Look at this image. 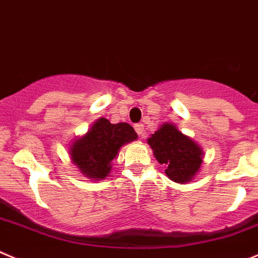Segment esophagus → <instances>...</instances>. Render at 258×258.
Here are the masks:
<instances>
[{"label":"esophagus","mask_w":258,"mask_h":258,"mask_svg":"<svg viewBox=\"0 0 258 258\" xmlns=\"http://www.w3.org/2000/svg\"><path fill=\"white\" fill-rule=\"evenodd\" d=\"M134 129H136V132L138 133V136H143L144 134V125L143 124H137L136 126H134Z\"/></svg>","instance_id":"esophagus-1"}]
</instances>
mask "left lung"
<instances>
[{"mask_svg":"<svg viewBox=\"0 0 258 258\" xmlns=\"http://www.w3.org/2000/svg\"><path fill=\"white\" fill-rule=\"evenodd\" d=\"M148 144L159 163L167 166L164 173L177 183H187L200 172L204 161L201 147L172 122H164L148 139Z\"/></svg>","mask_w":258,"mask_h":258,"instance_id":"obj_1","label":"left lung"}]
</instances>
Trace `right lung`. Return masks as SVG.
<instances>
[{
    "instance_id": "add662e5",
    "label": "right lung",
    "mask_w": 258,
    "mask_h": 258,
    "mask_svg": "<svg viewBox=\"0 0 258 258\" xmlns=\"http://www.w3.org/2000/svg\"><path fill=\"white\" fill-rule=\"evenodd\" d=\"M138 136L127 122L111 124L105 117L92 122L87 133L70 146L71 161L85 177L100 181L110 175L112 161L124 144L137 141Z\"/></svg>"
}]
</instances>
